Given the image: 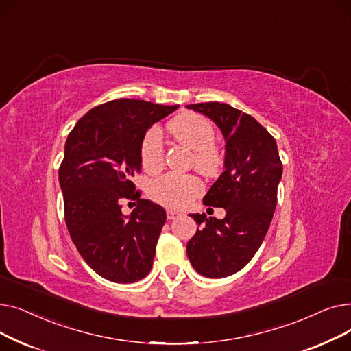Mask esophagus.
Instances as JSON below:
<instances>
[{
	"label": "esophagus",
	"instance_id": "34e87169",
	"mask_svg": "<svg viewBox=\"0 0 351 351\" xmlns=\"http://www.w3.org/2000/svg\"><path fill=\"white\" fill-rule=\"evenodd\" d=\"M166 216H168L169 220H172V219L180 216V213H179V212H175V210H166Z\"/></svg>",
	"mask_w": 351,
	"mask_h": 351
}]
</instances>
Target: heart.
<instances>
[{"label": "heart", "instance_id": "heart-1", "mask_svg": "<svg viewBox=\"0 0 351 351\" xmlns=\"http://www.w3.org/2000/svg\"><path fill=\"white\" fill-rule=\"evenodd\" d=\"M168 128L180 143L193 149L192 165L200 173L213 176L222 171L225 152L222 146L215 142V126L208 119L195 112H185L173 118ZM139 158L146 172L156 173L162 169L165 149L162 132L158 126L149 128L143 135L139 146ZM202 189L204 185L197 176L171 172L151 183L149 195L166 208L182 209L200 195Z\"/></svg>", "mask_w": 351, "mask_h": 351}]
</instances>
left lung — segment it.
<instances>
[{
    "label": "left lung",
    "mask_w": 351,
    "mask_h": 351,
    "mask_svg": "<svg viewBox=\"0 0 351 351\" xmlns=\"http://www.w3.org/2000/svg\"><path fill=\"white\" fill-rule=\"evenodd\" d=\"M188 108L210 118L225 136V172L204 204L225 208L226 216L191 215L200 229L188 242L186 253L199 274L226 278L243 269L261 247L278 205L283 165L274 138L249 114L220 102Z\"/></svg>",
    "instance_id": "left-lung-1"
}]
</instances>
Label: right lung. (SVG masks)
<instances>
[{
    "label": "right lung",
    "mask_w": 351,
    "mask_h": 351,
    "mask_svg": "<svg viewBox=\"0 0 351 351\" xmlns=\"http://www.w3.org/2000/svg\"><path fill=\"white\" fill-rule=\"evenodd\" d=\"M178 106L114 99L88 110L68 135L58 172L65 223L82 259L106 280L134 283L152 269L166 212L141 199L131 179L141 172L143 135ZM122 199L137 200L129 217Z\"/></svg>",
    "instance_id": "add662e5"
}]
</instances>
